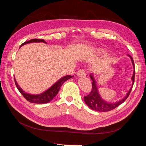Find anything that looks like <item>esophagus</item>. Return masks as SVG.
I'll return each mask as SVG.
<instances>
[{
    "label": "esophagus",
    "mask_w": 146,
    "mask_h": 146,
    "mask_svg": "<svg viewBox=\"0 0 146 146\" xmlns=\"http://www.w3.org/2000/svg\"><path fill=\"white\" fill-rule=\"evenodd\" d=\"M77 75L78 76H82V77H84L86 75L85 70H84V69H80V70H79L77 72Z\"/></svg>",
    "instance_id": "1"
}]
</instances>
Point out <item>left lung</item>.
I'll list each match as a JSON object with an SVG mask.
<instances>
[{
  "label": "left lung",
  "mask_w": 146,
  "mask_h": 146,
  "mask_svg": "<svg viewBox=\"0 0 146 146\" xmlns=\"http://www.w3.org/2000/svg\"><path fill=\"white\" fill-rule=\"evenodd\" d=\"M130 56L131 59L133 67H134V72H133V75L132 76V80H133V84H134L135 82V64H134V61H133V58ZM90 78L92 80V88H91V91L90 93L88 95L86 96V97H84V101L89 108H90L91 110H95V111H100V112H106V111H111L113 110H114L115 108L118 107V106L120 105L121 104H122L124 101L127 99V98L129 97V94L131 91L132 88L130 89V90L129 91V92L127 93L126 96L124 98H123L122 100H120L119 102H116V103H108L106 101L103 100L102 98H101L100 96L98 93V89L97 88V85H96V82L95 80H94V78L92 75H90Z\"/></svg>",
  "instance_id": "obj_1"
}]
</instances>
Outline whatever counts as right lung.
<instances>
[{
  "mask_svg": "<svg viewBox=\"0 0 146 146\" xmlns=\"http://www.w3.org/2000/svg\"><path fill=\"white\" fill-rule=\"evenodd\" d=\"M40 42H43L46 43L45 41H44L43 39L35 38V39H31L30 40L25 42H24L23 44H21V47L22 46H23L24 44H26L28 43ZM71 77H72V76L71 75H67V76H64V77L60 78V80L57 81V82H56L53 86H51L50 88L48 89L47 91H46L45 92H44L42 94H40V95H30V94H28L24 92V91L19 87V86L17 84L15 79H14V80H15V85L17 86V89H18V90L20 91V93H21L22 95H23V97L25 98L27 100L29 101V102L36 103V104H46L49 102H50V101L52 100L56 95H57L58 91L60 90L61 86L63 84V83Z\"/></svg>",
  "mask_w": 146,
  "mask_h": 146,
  "instance_id": "1",
  "label": "right lung"
}]
</instances>
